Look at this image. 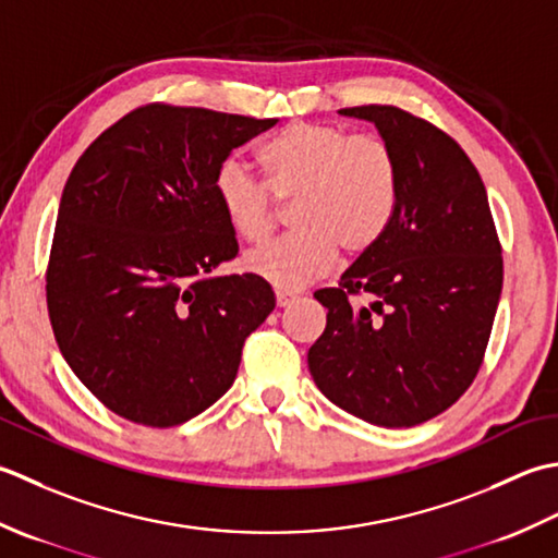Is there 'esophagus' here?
<instances>
[{
	"mask_svg": "<svg viewBox=\"0 0 558 558\" xmlns=\"http://www.w3.org/2000/svg\"><path fill=\"white\" fill-rule=\"evenodd\" d=\"M293 301H295V293L293 291L277 289V305H279V308H287V305H291Z\"/></svg>",
	"mask_w": 558,
	"mask_h": 558,
	"instance_id": "obj_1",
	"label": "esophagus"
}]
</instances>
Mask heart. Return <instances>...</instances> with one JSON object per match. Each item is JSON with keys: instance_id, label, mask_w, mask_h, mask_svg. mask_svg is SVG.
<instances>
[{"instance_id": "heart-1", "label": "heart", "mask_w": 558, "mask_h": 558, "mask_svg": "<svg viewBox=\"0 0 558 558\" xmlns=\"http://www.w3.org/2000/svg\"><path fill=\"white\" fill-rule=\"evenodd\" d=\"M265 183L241 161H226L214 192L238 238L263 243L281 204L293 202L295 233L250 250L243 265L279 289H299L335 265L339 247L361 255L380 241L400 204V163L373 134L325 122H291L259 146Z\"/></svg>"}]
</instances>
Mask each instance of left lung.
<instances>
[{
	"mask_svg": "<svg viewBox=\"0 0 558 558\" xmlns=\"http://www.w3.org/2000/svg\"><path fill=\"white\" fill-rule=\"evenodd\" d=\"M368 120L400 163L390 229L339 287L315 291L327 327L308 368L329 402L363 422L409 428L446 412L480 373L504 287L486 187L460 144L395 106Z\"/></svg>",
	"mask_w": 558,
	"mask_h": 558,
	"instance_id": "obj_1",
	"label": "left lung"
}]
</instances>
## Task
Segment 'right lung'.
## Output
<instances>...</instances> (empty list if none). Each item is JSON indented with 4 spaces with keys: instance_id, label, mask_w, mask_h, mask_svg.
Wrapping results in <instances>:
<instances>
[{
    "instance_id": "add662e5",
    "label": "right lung",
    "mask_w": 558,
    "mask_h": 558,
    "mask_svg": "<svg viewBox=\"0 0 558 558\" xmlns=\"http://www.w3.org/2000/svg\"><path fill=\"white\" fill-rule=\"evenodd\" d=\"M277 120L151 104L118 120L66 180L48 265L64 361L110 412L168 428L231 388L250 332L275 311L238 255L216 170Z\"/></svg>"
}]
</instances>
